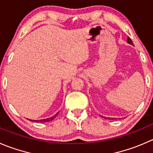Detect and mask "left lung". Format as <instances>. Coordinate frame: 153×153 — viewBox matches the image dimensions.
I'll return each instance as SVG.
<instances>
[{"mask_svg": "<svg viewBox=\"0 0 153 153\" xmlns=\"http://www.w3.org/2000/svg\"><path fill=\"white\" fill-rule=\"evenodd\" d=\"M127 42H128V43H129V44H131V45H133V42H132V40H131L130 39V37H128V39H127ZM101 117H104V118H105L104 117V116H101ZM108 119H110V118H108ZM110 119H113V118H110Z\"/></svg>", "mask_w": 153, "mask_h": 153, "instance_id": "1", "label": "left lung"}]
</instances>
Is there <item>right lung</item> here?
Wrapping results in <instances>:
<instances>
[{
    "instance_id": "1",
    "label": "right lung",
    "mask_w": 153,
    "mask_h": 153,
    "mask_svg": "<svg viewBox=\"0 0 153 153\" xmlns=\"http://www.w3.org/2000/svg\"><path fill=\"white\" fill-rule=\"evenodd\" d=\"M58 113H57L56 115H55V116H52V117L48 118V119H40V120H32V119H29V120H30V121H32V122H37V123H46V122H49V121H52V120H53V119L56 118V116L58 115Z\"/></svg>"
}]
</instances>
